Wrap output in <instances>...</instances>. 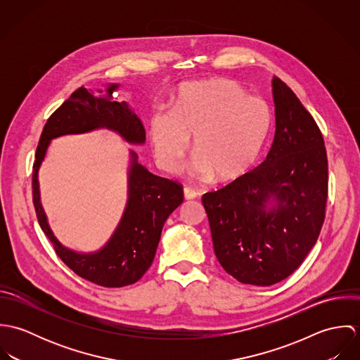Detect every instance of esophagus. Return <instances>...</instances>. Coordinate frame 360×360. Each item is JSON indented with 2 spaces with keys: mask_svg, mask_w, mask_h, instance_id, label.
<instances>
[{
  "mask_svg": "<svg viewBox=\"0 0 360 360\" xmlns=\"http://www.w3.org/2000/svg\"><path fill=\"white\" fill-rule=\"evenodd\" d=\"M183 193H184V198H186V200H194V198H197V193H195L193 188L186 187Z\"/></svg>",
  "mask_w": 360,
  "mask_h": 360,
  "instance_id": "obj_1",
  "label": "esophagus"
}]
</instances>
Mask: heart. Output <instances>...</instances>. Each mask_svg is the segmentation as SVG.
Here are the masks:
<instances>
[{
  "mask_svg": "<svg viewBox=\"0 0 360 360\" xmlns=\"http://www.w3.org/2000/svg\"><path fill=\"white\" fill-rule=\"evenodd\" d=\"M273 115L267 103L236 80L217 77L188 83L172 110L155 112L150 140L158 163L177 172L194 137L197 173L220 183L237 180L257 163L269 140Z\"/></svg>",
  "mask_w": 360,
  "mask_h": 360,
  "instance_id": "obj_1",
  "label": "heart"
}]
</instances>
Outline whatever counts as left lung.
<instances>
[{"label": "left lung", "instance_id": "obj_1", "mask_svg": "<svg viewBox=\"0 0 360 360\" xmlns=\"http://www.w3.org/2000/svg\"><path fill=\"white\" fill-rule=\"evenodd\" d=\"M276 133L262 165L202 197L214 255L244 284L266 287L292 274L316 244L328 191L324 140L278 77L271 80Z\"/></svg>", "mask_w": 360, "mask_h": 360}]
</instances>
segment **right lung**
Returning a JSON list of instances; mask_svg holds the SVG:
<instances>
[{
  "instance_id": "obj_1",
  "label": "right lung",
  "mask_w": 360,
  "mask_h": 360,
  "mask_svg": "<svg viewBox=\"0 0 360 360\" xmlns=\"http://www.w3.org/2000/svg\"><path fill=\"white\" fill-rule=\"evenodd\" d=\"M119 84H109L106 94L96 97L87 89H77L49 117L33 165V204L41 230L56 255L77 276L94 284L116 288L139 281L150 269L160 240L162 227L170 213L184 200L181 184L148 172L130 151L127 202L122 219L101 250L80 254L63 247L49 226L40 202L39 169L52 139L82 134L97 129L112 130L130 144H144L146 130L140 117L126 101H113ZM103 93V90H100Z\"/></svg>"
}]
</instances>
